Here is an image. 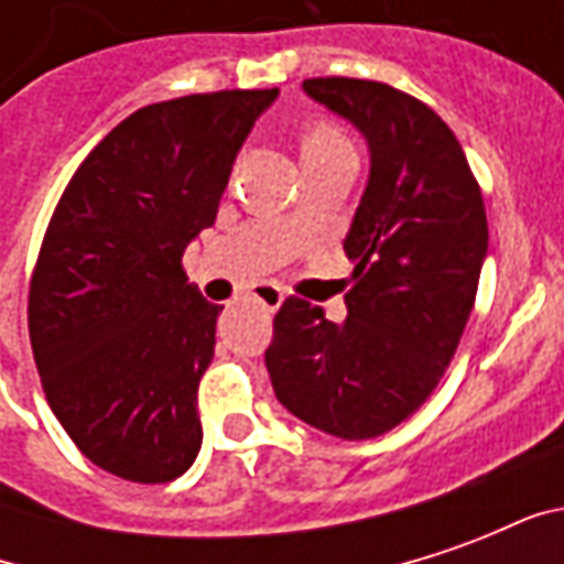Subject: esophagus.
Instances as JSON below:
<instances>
[{
  "label": "esophagus",
  "instance_id": "obj_1",
  "mask_svg": "<svg viewBox=\"0 0 564 564\" xmlns=\"http://www.w3.org/2000/svg\"><path fill=\"white\" fill-rule=\"evenodd\" d=\"M250 295H253V302H259L262 307H269V311H278V307L283 305V290L278 283H259Z\"/></svg>",
  "mask_w": 564,
  "mask_h": 564
}]
</instances>
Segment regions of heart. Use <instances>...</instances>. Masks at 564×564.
I'll return each instance as SVG.
<instances>
[{
    "instance_id": "b5f03b06",
    "label": "heart",
    "mask_w": 564,
    "mask_h": 564,
    "mask_svg": "<svg viewBox=\"0 0 564 564\" xmlns=\"http://www.w3.org/2000/svg\"><path fill=\"white\" fill-rule=\"evenodd\" d=\"M319 148H347V139L332 123H314V127H307L305 139H302V153Z\"/></svg>"
}]
</instances>
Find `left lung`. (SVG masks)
<instances>
[{
	"label": "left lung",
	"instance_id": "obj_1",
	"mask_svg": "<svg viewBox=\"0 0 564 564\" xmlns=\"http://www.w3.org/2000/svg\"><path fill=\"white\" fill-rule=\"evenodd\" d=\"M305 93L368 141L371 174L344 253L347 319L290 295L265 350L278 402L326 435L390 432L435 392L471 317L489 229L462 144L390 84L311 78Z\"/></svg>",
	"mask_w": 564,
	"mask_h": 564
}]
</instances>
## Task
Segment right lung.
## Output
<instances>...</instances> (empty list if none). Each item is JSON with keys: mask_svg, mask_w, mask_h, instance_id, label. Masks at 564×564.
<instances>
[{"mask_svg": "<svg viewBox=\"0 0 564 564\" xmlns=\"http://www.w3.org/2000/svg\"><path fill=\"white\" fill-rule=\"evenodd\" d=\"M278 90L148 105L105 135L56 202L30 281V344L75 447L132 484H169L202 447L198 380L223 305L181 265Z\"/></svg>", "mask_w": 564, "mask_h": 564, "instance_id": "obj_1", "label": "right lung"}]
</instances>
